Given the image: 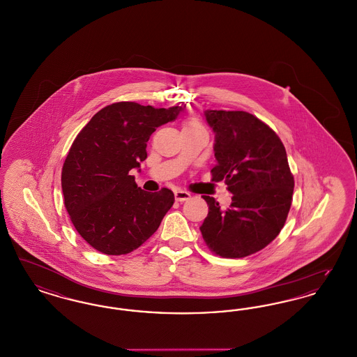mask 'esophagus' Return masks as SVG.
<instances>
[{
	"instance_id": "34e87169",
	"label": "esophagus",
	"mask_w": 357,
	"mask_h": 357,
	"mask_svg": "<svg viewBox=\"0 0 357 357\" xmlns=\"http://www.w3.org/2000/svg\"><path fill=\"white\" fill-rule=\"evenodd\" d=\"M190 198H191V194L187 192V191H183V190H176L175 191V201H178V202H185Z\"/></svg>"
}]
</instances>
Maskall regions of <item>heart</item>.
Returning <instances> with one entry per match:
<instances>
[{"label": "heart", "mask_w": 357, "mask_h": 357, "mask_svg": "<svg viewBox=\"0 0 357 357\" xmlns=\"http://www.w3.org/2000/svg\"><path fill=\"white\" fill-rule=\"evenodd\" d=\"M185 126H202L197 119L188 120Z\"/></svg>", "instance_id": "1"}]
</instances>
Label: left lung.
<instances>
[{
	"instance_id": "8db88e82",
	"label": "left lung",
	"mask_w": 357,
	"mask_h": 357,
	"mask_svg": "<svg viewBox=\"0 0 357 357\" xmlns=\"http://www.w3.org/2000/svg\"><path fill=\"white\" fill-rule=\"evenodd\" d=\"M204 116L215 134L211 181H223L233 197L221 208L204 195L208 214L199 227L202 237L223 258L255 255L280 234L290 210L294 179L285 147L249 112L207 109Z\"/></svg>"
}]
</instances>
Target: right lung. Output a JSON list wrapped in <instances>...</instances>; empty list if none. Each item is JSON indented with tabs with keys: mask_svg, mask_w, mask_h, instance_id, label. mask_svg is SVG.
Returning <instances> with one entry per match:
<instances>
[{
	"mask_svg": "<svg viewBox=\"0 0 357 357\" xmlns=\"http://www.w3.org/2000/svg\"><path fill=\"white\" fill-rule=\"evenodd\" d=\"M182 107L153 108L134 102L109 104L73 140L61 171L69 218L102 255L134 252L158 230L174 204V192L137 187L132 169L147 158L153 131L176 119Z\"/></svg>",
	"mask_w": 357,
	"mask_h": 357,
	"instance_id": "1",
	"label": "right lung"
}]
</instances>
